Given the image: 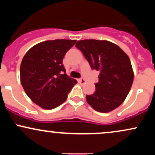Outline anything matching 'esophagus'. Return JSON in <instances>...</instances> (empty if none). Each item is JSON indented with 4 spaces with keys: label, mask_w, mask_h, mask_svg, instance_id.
I'll list each match as a JSON object with an SVG mask.
<instances>
[{
    "label": "esophagus",
    "mask_w": 155,
    "mask_h": 155,
    "mask_svg": "<svg viewBox=\"0 0 155 155\" xmlns=\"http://www.w3.org/2000/svg\"><path fill=\"white\" fill-rule=\"evenodd\" d=\"M78 81H79V83L81 84H84L86 83V81H85L84 79H79V80H78Z\"/></svg>",
    "instance_id": "34e87169"
}]
</instances>
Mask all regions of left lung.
Returning a JSON list of instances; mask_svg holds the SVG:
<instances>
[{
  "instance_id": "left-lung-1",
  "label": "left lung",
  "mask_w": 155,
  "mask_h": 155,
  "mask_svg": "<svg viewBox=\"0 0 155 155\" xmlns=\"http://www.w3.org/2000/svg\"><path fill=\"white\" fill-rule=\"evenodd\" d=\"M76 47L83 53L91 68L100 71L95 92L86 95L88 104L103 113L119 107L129 93L134 78L128 56L108 41L85 39L76 42Z\"/></svg>"
}]
</instances>
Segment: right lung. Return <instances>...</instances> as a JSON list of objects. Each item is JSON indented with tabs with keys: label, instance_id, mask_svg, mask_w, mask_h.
I'll return each mask as SVG.
<instances>
[{
	"label": "right lung",
	"instance_id": "add662e5",
	"mask_svg": "<svg viewBox=\"0 0 155 155\" xmlns=\"http://www.w3.org/2000/svg\"><path fill=\"white\" fill-rule=\"evenodd\" d=\"M76 40L56 39L41 42L25 54L20 65V80L28 97L44 109L63 104L76 79L65 74V54Z\"/></svg>",
	"mask_w": 155,
	"mask_h": 155
}]
</instances>
